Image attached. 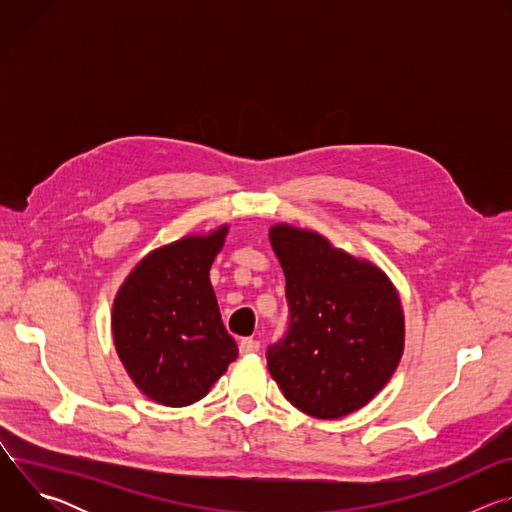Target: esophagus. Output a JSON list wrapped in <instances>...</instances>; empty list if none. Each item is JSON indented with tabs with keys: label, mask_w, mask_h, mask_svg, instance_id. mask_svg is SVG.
Instances as JSON below:
<instances>
[{
	"label": "esophagus",
	"mask_w": 512,
	"mask_h": 512,
	"mask_svg": "<svg viewBox=\"0 0 512 512\" xmlns=\"http://www.w3.org/2000/svg\"><path fill=\"white\" fill-rule=\"evenodd\" d=\"M259 348H261L259 340H253V338H243L239 344L241 354H255V352H259Z\"/></svg>",
	"instance_id": "1"
}]
</instances>
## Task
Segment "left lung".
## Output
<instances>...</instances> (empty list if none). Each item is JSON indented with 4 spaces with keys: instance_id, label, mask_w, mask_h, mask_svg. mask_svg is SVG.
<instances>
[{
    "instance_id": "8db88e82",
    "label": "left lung",
    "mask_w": 512,
    "mask_h": 512,
    "mask_svg": "<svg viewBox=\"0 0 512 512\" xmlns=\"http://www.w3.org/2000/svg\"><path fill=\"white\" fill-rule=\"evenodd\" d=\"M271 247L285 273L289 332L267 352L285 399L316 419L367 405L391 381L405 350L397 287L373 261L324 235L277 223Z\"/></svg>"
}]
</instances>
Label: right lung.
Masks as SVG:
<instances>
[{"mask_svg":"<svg viewBox=\"0 0 512 512\" xmlns=\"http://www.w3.org/2000/svg\"><path fill=\"white\" fill-rule=\"evenodd\" d=\"M227 233L225 223L150 251L117 289V356L133 385L160 405L200 401L239 356L208 277Z\"/></svg>","mask_w":512,"mask_h":512,"instance_id":"obj_1","label":"right lung"}]
</instances>
